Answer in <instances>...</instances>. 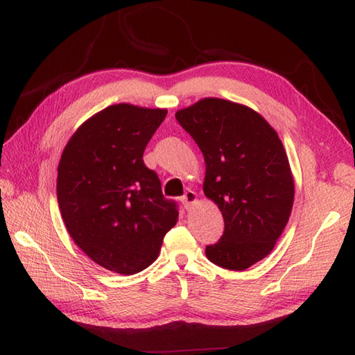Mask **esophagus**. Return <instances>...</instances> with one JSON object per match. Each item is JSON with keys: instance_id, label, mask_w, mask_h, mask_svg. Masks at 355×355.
Instances as JSON below:
<instances>
[{"instance_id": "obj_1", "label": "esophagus", "mask_w": 355, "mask_h": 355, "mask_svg": "<svg viewBox=\"0 0 355 355\" xmlns=\"http://www.w3.org/2000/svg\"><path fill=\"white\" fill-rule=\"evenodd\" d=\"M182 202L184 205V207H191L192 205H195V202H197V193H195L193 191H187L183 195Z\"/></svg>"}]
</instances>
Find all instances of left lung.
<instances>
[{
  "label": "left lung",
  "instance_id": "obj_1",
  "mask_svg": "<svg viewBox=\"0 0 355 355\" xmlns=\"http://www.w3.org/2000/svg\"><path fill=\"white\" fill-rule=\"evenodd\" d=\"M175 117L205 155L202 191L224 218L221 239L206 247L207 259L245 270L273 250L291 214L294 180L282 141L259 112L216 97Z\"/></svg>",
  "mask_w": 355,
  "mask_h": 355
}]
</instances>
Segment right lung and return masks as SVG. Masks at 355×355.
<instances>
[{
  "label": "right lung",
  "instance_id": "obj_1",
  "mask_svg": "<svg viewBox=\"0 0 355 355\" xmlns=\"http://www.w3.org/2000/svg\"><path fill=\"white\" fill-rule=\"evenodd\" d=\"M168 111L111 105L82 123L58 166L65 227L89 259L120 275L145 270L178 220L143 153Z\"/></svg>",
  "mask_w": 355,
  "mask_h": 355
}]
</instances>
